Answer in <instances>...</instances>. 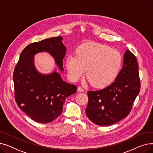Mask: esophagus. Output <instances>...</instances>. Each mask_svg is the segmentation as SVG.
<instances>
[{
	"instance_id": "34e87169",
	"label": "esophagus",
	"mask_w": 153,
	"mask_h": 153,
	"mask_svg": "<svg viewBox=\"0 0 153 153\" xmlns=\"http://www.w3.org/2000/svg\"><path fill=\"white\" fill-rule=\"evenodd\" d=\"M78 91H79V92H84V89H83V88H82V87L79 86V87H78Z\"/></svg>"
}]
</instances>
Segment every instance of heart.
Wrapping results in <instances>:
<instances>
[{"label":"heart","instance_id":"heart-1","mask_svg":"<svg viewBox=\"0 0 153 153\" xmlns=\"http://www.w3.org/2000/svg\"><path fill=\"white\" fill-rule=\"evenodd\" d=\"M66 60L69 75L73 81L82 76L87 69V77L95 87H104L113 82L121 68L120 53L106 45L89 43L82 45Z\"/></svg>","mask_w":153,"mask_h":153}]
</instances>
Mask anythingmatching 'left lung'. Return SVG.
Listing matches in <instances>:
<instances>
[{
	"label": "left lung",
	"mask_w": 153,
	"mask_h": 153,
	"mask_svg": "<svg viewBox=\"0 0 153 153\" xmlns=\"http://www.w3.org/2000/svg\"><path fill=\"white\" fill-rule=\"evenodd\" d=\"M140 86L137 59L127 50L124 54L123 68L115 81L103 89L87 92V117L100 126L117 123L130 113Z\"/></svg>",
	"instance_id": "obj_1"
}]
</instances>
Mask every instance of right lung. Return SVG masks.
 <instances>
[{
	"label": "right lung",
	"instance_id": "obj_1",
	"mask_svg": "<svg viewBox=\"0 0 153 153\" xmlns=\"http://www.w3.org/2000/svg\"><path fill=\"white\" fill-rule=\"evenodd\" d=\"M61 36L48 38L31 43L22 51L15 66L13 80L15 100L20 108L34 121L48 123L62 113L65 99L77 91V87L64 81L58 72L39 74L33 65V56L46 51L63 70L62 59L66 48Z\"/></svg>",
	"mask_w": 153,
	"mask_h": 153
}]
</instances>
